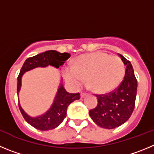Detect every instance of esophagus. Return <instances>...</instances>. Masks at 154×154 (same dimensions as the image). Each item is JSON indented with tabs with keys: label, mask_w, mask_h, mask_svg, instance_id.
I'll return each mask as SVG.
<instances>
[{
	"label": "esophagus",
	"mask_w": 154,
	"mask_h": 154,
	"mask_svg": "<svg viewBox=\"0 0 154 154\" xmlns=\"http://www.w3.org/2000/svg\"><path fill=\"white\" fill-rule=\"evenodd\" d=\"M87 95V93H84V92L80 93V97H86Z\"/></svg>",
	"instance_id": "34e87169"
}]
</instances>
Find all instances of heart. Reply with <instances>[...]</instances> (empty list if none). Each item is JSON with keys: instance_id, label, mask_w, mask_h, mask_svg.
Masks as SVG:
<instances>
[{"instance_id": "obj_1", "label": "heart", "mask_w": 154, "mask_h": 154, "mask_svg": "<svg viewBox=\"0 0 154 154\" xmlns=\"http://www.w3.org/2000/svg\"><path fill=\"white\" fill-rule=\"evenodd\" d=\"M125 74L123 60L117 56L95 52L80 56L73 67H65L63 77L67 83L79 87L87 79L91 91L106 93L120 84Z\"/></svg>"}]
</instances>
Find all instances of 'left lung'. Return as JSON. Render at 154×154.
I'll return each mask as SVG.
<instances>
[{"instance_id": "8db88e82", "label": "left lung", "mask_w": 154, "mask_h": 154, "mask_svg": "<svg viewBox=\"0 0 154 154\" xmlns=\"http://www.w3.org/2000/svg\"><path fill=\"white\" fill-rule=\"evenodd\" d=\"M120 56L127 66L124 80L111 92L95 94L97 105L89 111L94 123L103 128L113 129L124 124L131 117L135 106L137 80L131 62Z\"/></svg>"}]
</instances>
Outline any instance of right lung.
<instances>
[{"label":"right lung","mask_w":154,"mask_h":154,"mask_svg":"<svg viewBox=\"0 0 154 154\" xmlns=\"http://www.w3.org/2000/svg\"><path fill=\"white\" fill-rule=\"evenodd\" d=\"M70 57L68 53H59L56 51H48L42 54L27 58L23 63L20 74L17 77V96L21 86V77L26 71L38 67H47L48 65L54 66L56 68H59L65 63ZM80 94H70L63 88L62 84L60 85L57 95L55 97L53 105L44 114L37 117H31L27 114L20 106L19 109L23 115V118L30 125L40 131H49L56 128L60 125L67 116V106L76 100L80 99Z\"/></svg>","instance_id":"obj_1"}]
</instances>
